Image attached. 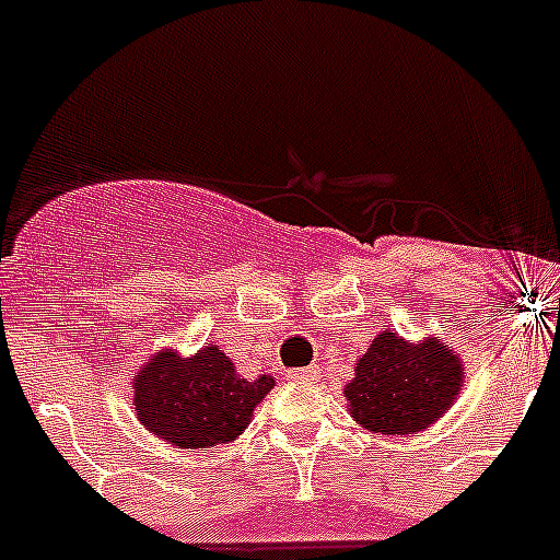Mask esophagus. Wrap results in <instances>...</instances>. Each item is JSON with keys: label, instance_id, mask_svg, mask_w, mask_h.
Instances as JSON below:
<instances>
[{"label": "esophagus", "instance_id": "obj_1", "mask_svg": "<svg viewBox=\"0 0 560 560\" xmlns=\"http://www.w3.org/2000/svg\"><path fill=\"white\" fill-rule=\"evenodd\" d=\"M291 378H296V381H314L316 378V368L291 370Z\"/></svg>", "mask_w": 560, "mask_h": 560}]
</instances>
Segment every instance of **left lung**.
<instances>
[{"instance_id":"left-lung-1","label":"left lung","mask_w":560,"mask_h":560,"mask_svg":"<svg viewBox=\"0 0 560 560\" xmlns=\"http://www.w3.org/2000/svg\"><path fill=\"white\" fill-rule=\"evenodd\" d=\"M463 361L446 341L378 334L345 384L350 415L370 432L415 434L446 415L463 389Z\"/></svg>"}]
</instances>
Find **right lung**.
Returning a JSON list of instances; mask_svg holds the SVG:
<instances>
[{
    "label": "right lung",
    "instance_id": "obj_1",
    "mask_svg": "<svg viewBox=\"0 0 560 560\" xmlns=\"http://www.w3.org/2000/svg\"><path fill=\"white\" fill-rule=\"evenodd\" d=\"M271 387V375L241 378L219 345H205L187 359L160 350L131 381L133 412L142 427L179 448L232 443Z\"/></svg>",
    "mask_w": 560,
    "mask_h": 560
}]
</instances>
